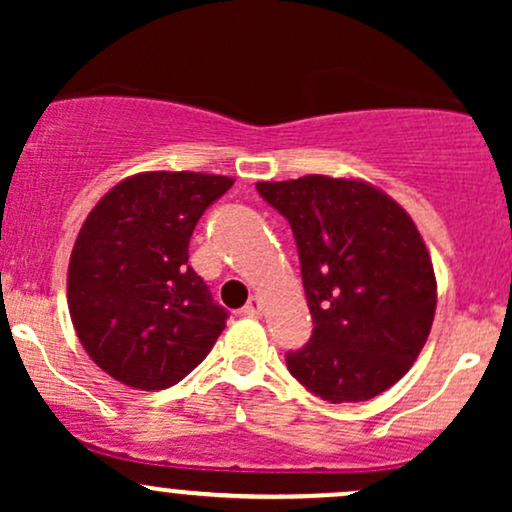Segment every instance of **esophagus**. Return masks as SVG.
Returning <instances> with one entry per match:
<instances>
[{"mask_svg": "<svg viewBox=\"0 0 512 512\" xmlns=\"http://www.w3.org/2000/svg\"><path fill=\"white\" fill-rule=\"evenodd\" d=\"M245 317H260L262 315V301L260 298H250L248 305L243 308Z\"/></svg>", "mask_w": 512, "mask_h": 512, "instance_id": "34e87169", "label": "esophagus"}]
</instances>
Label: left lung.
I'll return each mask as SVG.
<instances>
[{
  "label": "left lung",
  "instance_id": "1",
  "mask_svg": "<svg viewBox=\"0 0 512 512\" xmlns=\"http://www.w3.org/2000/svg\"><path fill=\"white\" fill-rule=\"evenodd\" d=\"M291 223L313 337L286 354L293 378L332 404L366 402L424 349L438 286L419 228L370 182L330 175L257 182Z\"/></svg>",
  "mask_w": 512,
  "mask_h": 512
}]
</instances>
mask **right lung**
Wrapping results in <instances>:
<instances>
[{
    "instance_id": "add662e5",
    "label": "right lung",
    "mask_w": 512,
    "mask_h": 512,
    "mask_svg": "<svg viewBox=\"0 0 512 512\" xmlns=\"http://www.w3.org/2000/svg\"><path fill=\"white\" fill-rule=\"evenodd\" d=\"M233 178L149 170L117 182L76 236L67 303L76 337L110 378L137 390L180 383L228 313L187 264L197 221Z\"/></svg>"
}]
</instances>
